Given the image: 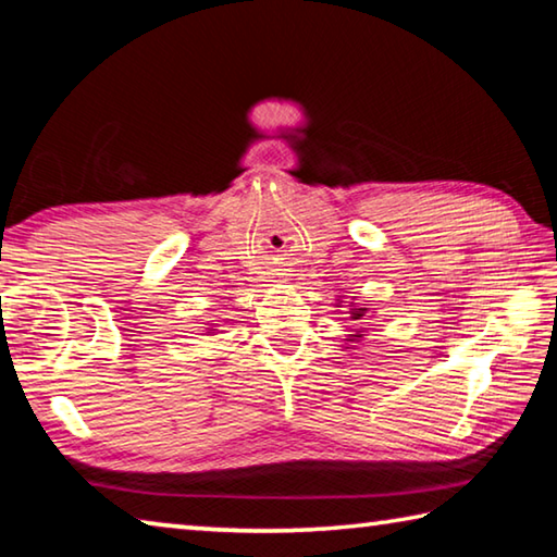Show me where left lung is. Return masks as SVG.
Wrapping results in <instances>:
<instances>
[{
  "label": "left lung",
  "mask_w": 557,
  "mask_h": 557,
  "mask_svg": "<svg viewBox=\"0 0 557 557\" xmlns=\"http://www.w3.org/2000/svg\"><path fill=\"white\" fill-rule=\"evenodd\" d=\"M361 314H363V309H358V312H354V319H361Z\"/></svg>",
  "instance_id": "obj_1"
}]
</instances>
